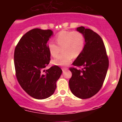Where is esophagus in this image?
I'll return each instance as SVG.
<instances>
[{
    "label": "esophagus",
    "instance_id": "1",
    "mask_svg": "<svg viewBox=\"0 0 122 122\" xmlns=\"http://www.w3.org/2000/svg\"><path fill=\"white\" fill-rule=\"evenodd\" d=\"M68 68H66V67H64V68H62V70L63 72H65V71H67V70H68Z\"/></svg>",
    "mask_w": 122,
    "mask_h": 122
}]
</instances>
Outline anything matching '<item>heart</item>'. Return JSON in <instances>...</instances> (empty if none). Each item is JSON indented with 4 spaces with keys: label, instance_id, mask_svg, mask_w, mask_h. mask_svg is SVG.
<instances>
[{
    "label": "heart",
    "instance_id": "heart-1",
    "mask_svg": "<svg viewBox=\"0 0 122 122\" xmlns=\"http://www.w3.org/2000/svg\"><path fill=\"white\" fill-rule=\"evenodd\" d=\"M56 43L50 41L47 44L49 51L51 57H56L62 49V53L53 60L52 63L57 66L68 65L73 58L79 56L85 45L84 35L77 31L62 30L56 35Z\"/></svg>",
    "mask_w": 122,
    "mask_h": 122
}]
</instances>
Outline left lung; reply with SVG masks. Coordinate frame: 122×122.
Segmentation results:
<instances>
[{"mask_svg": "<svg viewBox=\"0 0 122 122\" xmlns=\"http://www.w3.org/2000/svg\"><path fill=\"white\" fill-rule=\"evenodd\" d=\"M85 38L83 51L73 65L81 69L70 68L72 73L69 81L70 89L76 97L88 99L101 89L109 65L106 47L99 34L83 26L77 28Z\"/></svg>", "mask_w": 122, "mask_h": 122, "instance_id": "1", "label": "left lung"}]
</instances>
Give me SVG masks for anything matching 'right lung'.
<instances>
[{
  "label": "right lung",
  "mask_w": 122,
  "mask_h": 122,
  "mask_svg": "<svg viewBox=\"0 0 122 122\" xmlns=\"http://www.w3.org/2000/svg\"><path fill=\"white\" fill-rule=\"evenodd\" d=\"M53 34L51 30L32 29L21 38L15 49L18 81L28 95L36 99L51 96L62 74V70L57 65L43 70L50 62L47 42Z\"/></svg>",
  "instance_id": "add662e5"
}]
</instances>
